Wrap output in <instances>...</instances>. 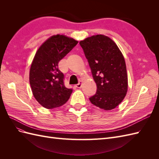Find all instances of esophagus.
<instances>
[{
    "label": "esophagus",
    "mask_w": 159,
    "mask_h": 159,
    "mask_svg": "<svg viewBox=\"0 0 159 159\" xmlns=\"http://www.w3.org/2000/svg\"><path fill=\"white\" fill-rule=\"evenodd\" d=\"M75 86H76V88H80L81 87V81H80V82H79L78 84H77Z\"/></svg>",
    "instance_id": "esophagus-1"
}]
</instances>
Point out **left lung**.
<instances>
[{
    "label": "left lung",
    "instance_id": "1",
    "mask_svg": "<svg viewBox=\"0 0 159 159\" xmlns=\"http://www.w3.org/2000/svg\"><path fill=\"white\" fill-rule=\"evenodd\" d=\"M97 85L91 103L105 111L121 103L128 89L125 61L115 42L107 36L98 34L80 42Z\"/></svg>",
    "mask_w": 159,
    "mask_h": 159
}]
</instances>
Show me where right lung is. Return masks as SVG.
<instances>
[{"label":"right lung","mask_w":159,"mask_h":159,"mask_svg":"<svg viewBox=\"0 0 159 159\" xmlns=\"http://www.w3.org/2000/svg\"><path fill=\"white\" fill-rule=\"evenodd\" d=\"M78 41L63 34L50 36L39 47L31 64L29 81L34 97L46 109L65 104L72 93L64 84L59 61L76 46Z\"/></svg>","instance_id":"1"}]
</instances>
